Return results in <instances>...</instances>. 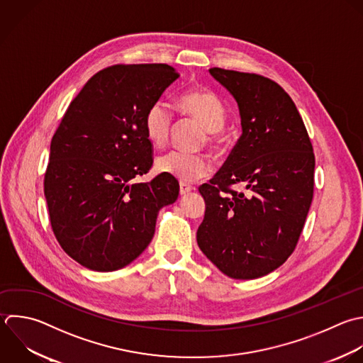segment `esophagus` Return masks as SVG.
I'll list each match as a JSON object with an SVG mask.
<instances>
[{
	"mask_svg": "<svg viewBox=\"0 0 363 363\" xmlns=\"http://www.w3.org/2000/svg\"><path fill=\"white\" fill-rule=\"evenodd\" d=\"M194 190V187L193 186H190V184H187V183H180V194L182 196H186V194H189L190 191H193Z\"/></svg>",
	"mask_w": 363,
	"mask_h": 363,
	"instance_id": "esophagus-1",
	"label": "esophagus"
}]
</instances>
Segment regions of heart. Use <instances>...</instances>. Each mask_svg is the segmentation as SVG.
<instances>
[{
  "label": "heart",
  "instance_id": "1",
  "mask_svg": "<svg viewBox=\"0 0 363 363\" xmlns=\"http://www.w3.org/2000/svg\"><path fill=\"white\" fill-rule=\"evenodd\" d=\"M183 111L199 119L206 128L211 142L223 139V128L227 122V108L223 101L210 89H191L179 98ZM173 125V112L170 105L159 99L153 102L145 113L143 129L147 140L162 147L166 145ZM156 170L172 176L180 182H197L207 177L213 164L211 160L203 153H190L180 149L170 150L156 159Z\"/></svg>",
  "mask_w": 363,
  "mask_h": 363
}]
</instances>
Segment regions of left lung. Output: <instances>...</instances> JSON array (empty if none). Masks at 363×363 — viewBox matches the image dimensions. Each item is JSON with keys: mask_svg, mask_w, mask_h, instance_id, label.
Listing matches in <instances>:
<instances>
[{"mask_svg": "<svg viewBox=\"0 0 363 363\" xmlns=\"http://www.w3.org/2000/svg\"><path fill=\"white\" fill-rule=\"evenodd\" d=\"M208 72L235 99L242 133L210 184L199 189L206 213L197 244L227 277L254 279L292 254L313 196L315 157L302 118L278 84L221 68Z\"/></svg>", "mask_w": 363, "mask_h": 363, "instance_id": "obj_1", "label": "left lung"}]
</instances>
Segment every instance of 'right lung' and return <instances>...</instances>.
Returning a JSON list of instances; mask_svg holds the SVG:
<instances>
[{
    "mask_svg": "<svg viewBox=\"0 0 363 363\" xmlns=\"http://www.w3.org/2000/svg\"><path fill=\"white\" fill-rule=\"evenodd\" d=\"M177 79L164 64L99 71L51 140L44 180L51 225L64 251L89 269L111 272L135 261L155 235L159 210L177 200L172 176L132 182L153 163L145 113Z\"/></svg>",
    "mask_w": 363,
    "mask_h": 363,
    "instance_id": "right-lung-1",
    "label": "right lung"
}]
</instances>
